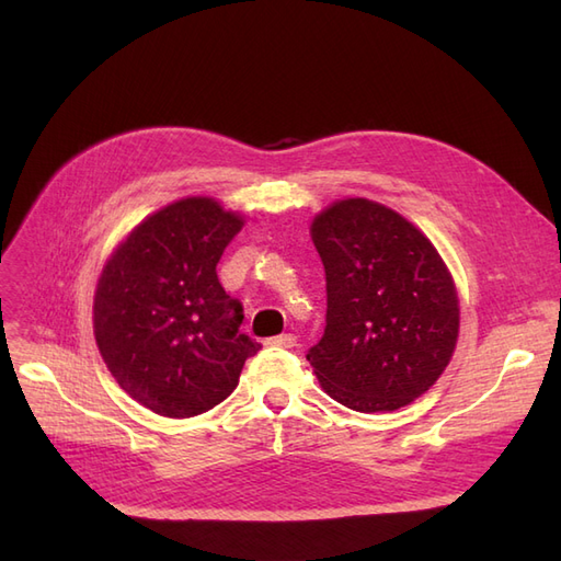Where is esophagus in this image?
<instances>
[{
  "label": "esophagus",
  "instance_id": "1",
  "mask_svg": "<svg viewBox=\"0 0 561 561\" xmlns=\"http://www.w3.org/2000/svg\"><path fill=\"white\" fill-rule=\"evenodd\" d=\"M266 346H280V348H293L297 346V336L295 334H278L266 339Z\"/></svg>",
  "mask_w": 561,
  "mask_h": 561
}]
</instances>
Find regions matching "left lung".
<instances>
[{"instance_id": "1", "label": "left lung", "mask_w": 561, "mask_h": 561, "mask_svg": "<svg viewBox=\"0 0 561 561\" xmlns=\"http://www.w3.org/2000/svg\"><path fill=\"white\" fill-rule=\"evenodd\" d=\"M325 266V334L309 348L325 393L355 412H393L439 379L458 336V297L435 245L367 198L316 215Z\"/></svg>"}]
</instances>
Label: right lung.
<instances>
[{
  "instance_id": "right-lung-1",
  "label": "right lung",
  "mask_w": 561,
  "mask_h": 561,
  "mask_svg": "<svg viewBox=\"0 0 561 561\" xmlns=\"http://www.w3.org/2000/svg\"><path fill=\"white\" fill-rule=\"evenodd\" d=\"M243 217L190 196L149 215L100 274L93 332L116 383L168 419L213 410L239 386L262 346L239 332L243 307L217 278V262Z\"/></svg>"
}]
</instances>
